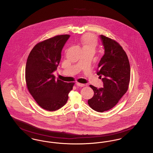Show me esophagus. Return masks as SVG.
Masks as SVG:
<instances>
[{
    "mask_svg": "<svg viewBox=\"0 0 153 153\" xmlns=\"http://www.w3.org/2000/svg\"><path fill=\"white\" fill-rule=\"evenodd\" d=\"M76 85L78 87H84L85 85L84 84H81V83H79V82H76Z\"/></svg>",
    "mask_w": 153,
    "mask_h": 153,
    "instance_id": "obj_1",
    "label": "esophagus"
}]
</instances>
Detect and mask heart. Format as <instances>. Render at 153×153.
I'll use <instances>...</instances> for the list:
<instances>
[{"instance_id": "b5f03b06", "label": "heart", "mask_w": 153, "mask_h": 153, "mask_svg": "<svg viewBox=\"0 0 153 153\" xmlns=\"http://www.w3.org/2000/svg\"><path fill=\"white\" fill-rule=\"evenodd\" d=\"M80 41L82 45V48H89L95 50L98 45L97 37L91 34H87L82 36Z\"/></svg>"}]
</instances>
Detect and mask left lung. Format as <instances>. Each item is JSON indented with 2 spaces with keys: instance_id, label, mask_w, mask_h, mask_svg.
Instances as JSON below:
<instances>
[{
  "instance_id": "obj_1",
  "label": "left lung",
  "mask_w": 153,
  "mask_h": 153,
  "mask_svg": "<svg viewBox=\"0 0 153 153\" xmlns=\"http://www.w3.org/2000/svg\"><path fill=\"white\" fill-rule=\"evenodd\" d=\"M99 37L105 51L98 64L97 74L103 81V87L98 88L90 85L94 95L88 103L93 110L102 113L115 106L126 92L131 70L123 47L110 38L103 35Z\"/></svg>"
}]
</instances>
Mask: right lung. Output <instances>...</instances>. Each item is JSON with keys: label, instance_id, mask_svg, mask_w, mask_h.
I'll list each match as a JSON object with an SVG mask.
<instances>
[{"label": "right lung", "instance_id": "1", "mask_svg": "<svg viewBox=\"0 0 153 153\" xmlns=\"http://www.w3.org/2000/svg\"><path fill=\"white\" fill-rule=\"evenodd\" d=\"M69 35L54 36L37 43L27 57L25 80L31 95L41 108L53 111L66 104L73 82L55 80L53 74Z\"/></svg>", "mask_w": 153, "mask_h": 153}]
</instances>
